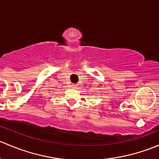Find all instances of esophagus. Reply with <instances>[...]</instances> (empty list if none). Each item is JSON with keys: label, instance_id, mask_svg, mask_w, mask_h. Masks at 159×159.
<instances>
[{"label": "esophagus", "instance_id": "obj_1", "mask_svg": "<svg viewBox=\"0 0 159 159\" xmlns=\"http://www.w3.org/2000/svg\"><path fill=\"white\" fill-rule=\"evenodd\" d=\"M71 87L73 88V89H76V88L78 87V84H72Z\"/></svg>", "mask_w": 159, "mask_h": 159}]
</instances>
